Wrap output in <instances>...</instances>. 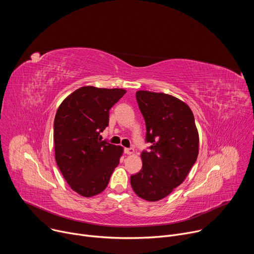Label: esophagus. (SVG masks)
I'll list each match as a JSON object with an SVG mask.
<instances>
[{"mask_svg": "<svg viewBox=\"0 0 254 254\" xmlns=\"http://www.w3.org/2000/svg\"><path fill=\"white\" fill-rule=\"evenodd\" d=\"M125 153H126L127 155H132V154L134 153V150H133L132 148H126V149H125Z\"/></svg>", "mask_w": 254, "mask_h": 254, "instance_id": "esophagus-1", "label": "esophagus"}]
</instances>
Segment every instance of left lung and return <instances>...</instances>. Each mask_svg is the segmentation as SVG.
Returning a JSON list of instances; mask_svg holds the SVG:
<instances>
[{"instance_id":"1","label":"left lung","mask_w":254,"mask_h":254,"mask_svg":"<svg viewBox=\"0 0 254 254\" xmlns=\"http://www.w3.org/2000/svg\"><path fill=\"white\" fill-rule=\"evenodd\" d=\"M135 97L152 146L141 153V170L130 176V185L139 198L155 202L184 182L198 157L199 134L184 101L147 90L136 91Z\"/></svg>"}]
</instances>
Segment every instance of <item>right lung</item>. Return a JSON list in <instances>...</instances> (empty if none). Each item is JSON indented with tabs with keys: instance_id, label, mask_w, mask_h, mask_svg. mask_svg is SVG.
<instances>
[{
	"instance_id": "1",
	"label": "right lung",
	"mask_w": 254,
	"mask_h": 254,
	"mask_svg": "<svg viewBox=\"0 0 254 254\" xmlns=\"http://www.w3.org/2000/svg\"><path fill=\"white\" fill-rule=\"evenodd\" d=\"M127 91L83 86L68 95L54 120L55 160L71 189L83 197L101 193L124 149L99 135L108 126L110 110Z\"/></svg>"
}]
</instances>
